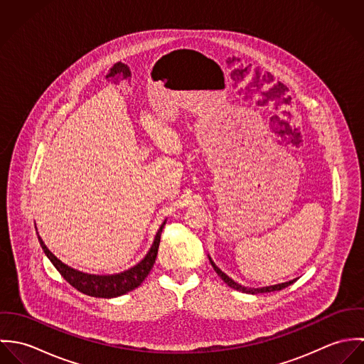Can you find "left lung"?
I'll list each match as a JSON object with an SVG mask.
<instances>
[{
	"label": "left lung",
	"mask_w": 364,
	"mask_h": 364,
	"mask_svg": "<svg viewBox=\"0 0 364 364\" xmlns=\"http://www.w3.org/2000/svg\"><path fill=\"white\" fill-rule=\"evenodd\" d=\"M210 263H211V266L214 267V270L217 272V274L230 286V287H232V289H235V290H240V291H242V293H250V294H259V293H269V291H276V290H282V289H284V287H287V286H290V284H293L294 282H296V279L294 280H290V282H286V283H280V284H274V286H269V287H262V289H247V287H244V286H241V284H238V283H235L232 279H230L224 272H221L217 266H215V263L213 262V260L210 259Z\"/></svg>",
	"instance_id": "1"
}]
</instances>
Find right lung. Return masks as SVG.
<instances>
[{"label": "right lung", "instance_id": "right-lung-1", "mask_svg": "<svg viewBox=\"0 0 364 364\" xmlns=\"http://www.w3.org/2000/svg\"><path fill=\"white\" fill-rule=\"evenodd\" d=\"M165 223L161 225V228L156 232L154 244L146 258L141 260L139 264L134 267L119 273V274H112V276H95V274H87L82 272H78L75 269L68 267L64 264L61 260L57 259L52 252L48 250L42 238L39 237V242L42 245V250L48 255L54 267L60 272V274L78 291L91 296V297H101V299H113L119 297L122 294H126L136 287H139L143 280L149 276L150 270L153 269L156 263V254H158V247H159V240H161V232L164 228Z\"/></svg>", "mask_w": 364, "mask_h": 364}]
</instances>
